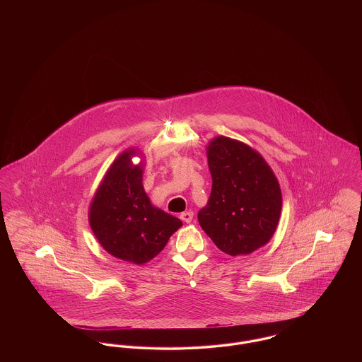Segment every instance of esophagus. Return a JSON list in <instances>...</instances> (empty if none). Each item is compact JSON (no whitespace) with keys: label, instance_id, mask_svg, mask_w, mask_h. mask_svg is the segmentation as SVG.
Instances as JSON below:
<instances>
[{"label":"esophagus","instance_id":"esophagus-1","mask_svg":"<svg viewBox=\"0 0 362 362\" xmlns=\"http://www.w3.org/2000/svg\"><path fill=\"white\" fill-rule=\"evenodd\" d=\"M192 217H194V213H192V211H183V213L180 214V220L185 221V223H191Z\"/></svg>","mask_w":362,"mask_h":362}]
</instances>
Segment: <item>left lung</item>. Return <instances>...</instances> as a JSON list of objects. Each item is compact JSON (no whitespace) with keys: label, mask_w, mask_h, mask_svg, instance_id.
I'll list each match as a JSON object with an SVG mask.
<instances>
[{"label":"left lung","mask_w":362,"mask_h":362,"mask_svg":"<svg viewBox=\"0 0 362 362\" xmlns=\"http://www.w3.org/2000/svg\"><path fill=\"white\" fill-rule=\"evenodd\" d=\"M207 163L213 185L199 225L225 254L248 255L276 232L282 207L276 175L258 152L228 137L210 141Z\"/></svg>","instance_id":"left-lung-1"}]
</instances>
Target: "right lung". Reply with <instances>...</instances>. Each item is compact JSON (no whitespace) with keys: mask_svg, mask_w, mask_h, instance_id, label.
<instances>
[{"mask_svg":"<svg viewBox=\"0 0 362 362\" xmlns=\"http://www.w3.org/2000/svg\"><path fill=\"white\" fill-rule=\"evenodd\" d=\"M136 151L118 156L95 194L89 224L104 250L115 258L144 264L165 247L182 221L153 206L142 186Z\"/></svg>","mask_w":362,"mask_h":362,"instance_id":"right-lung-1","label":"right lung"}]
</instances>
